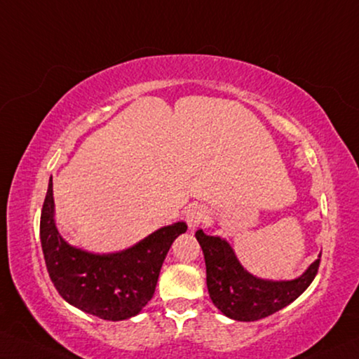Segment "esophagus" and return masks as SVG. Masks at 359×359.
<instances>
[{
	"instance_id": "obj_1",
	"label": "esophagus",
	"mask_w": 359,
	"mask_h": 359,
	"mask_svg": "<svg viewBox=\"0 0 359 359\" xmlns=\"http://www.w3.org/2000/svg\"><path fill=\"white\" fill-rule=\"evenodd\" d=\"M206 221H208V211H206L203 206H194V208L187 211L186 222L191 231L197 230L200 225L205 224Z\"/></svg>"
}]
</instances>
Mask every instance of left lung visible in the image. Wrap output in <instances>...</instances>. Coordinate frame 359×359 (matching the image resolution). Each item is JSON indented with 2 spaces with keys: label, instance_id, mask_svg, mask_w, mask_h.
Here are the masks:
<instances>
[{
  "label": "left lung",
  "instance_id": "1",
  "mask_svg": "<svg viewBox=\"0 0 359 359\" xmlns=\"http://www.w3.org/2000/svg\"><path fill=\"white\" fill-rule=\"evenodd\" d=\"M206 265V285L215 306L229 318L255 322L284 309L312 284L320 266V255L299 278L293 280H265L243 268L230 244L219 236L198 230Z\"/></svg>",
  "mask_w": 359,
  "mask_h": 359
}]
</instances>
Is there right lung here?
<instances>
[{"label": "right lung", "instance_id": "1", "mask_svg": "<svg viewBox=\"0 0 359 359\" xmlns=\"http://www.w3.org/2000/svg\"><path fill=\"white\" fill-rule=\"evenodd\" d=\"M186 230L184 222L167 225L115 254L74 248L56 229L52 178L41 215L42 252L55 288L69 304L111 322L134 317L148 304L170 246Z\"/></svg>", "mask_w": 359, "mask_h": 359}]
</instances>
